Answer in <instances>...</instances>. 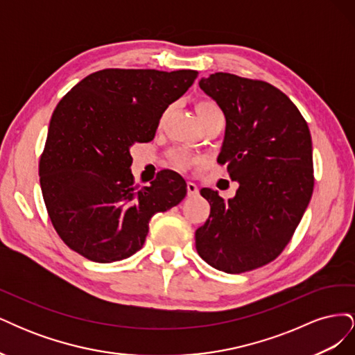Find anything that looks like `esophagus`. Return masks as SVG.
<instances>
[{
	"label": "esophagus",
	"mask_w": 355,
	"mask_h": 355,
	"mask_svg": "<svg viewBox=\"0 0 355 355\" xmlns=\"http://www.w3.org/2000/svg\"><path fill=\"white\" fill-rule=\"evenodd\" d=\"M187 191H188V197H194L198 194V187L194 184V182H188Z\"/></svg>",
	"instance_id": "esophagus-1"
}]
</instances>
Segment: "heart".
I'll use <instances>...</instances> for the list:
<instances>
[{
	"label": "heart",
	"instance_id": "b5f03b06",
	"mask_svg": "<svg viewBox=\"0 0 355 355\" xmlns=\"http://www.w3.org/2000/svg\"><path fill=\"white\" fill-rule=\"evenodd\" d=\"M197 112H198V116L202 118L213 112H220V110L219 106L211 101H201L197 103ZM168 163L178 170H187L188 167L197 163V158L189 151H187L185 148H173L168 153Z\"/></svg>",
	"mask_w": 355,
	"mask_h": 355
}]
</instances>
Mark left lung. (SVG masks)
I'll list each match as a JSON object with an SVG mask.
<instances>
[{
	"instance_id": "1",
	"label": "left lung",
	"mask_w": 355,
	"mask_h": 355,
	"mask_svg": "<svg viewBox=\"0 0 355 355\" xmlns=\"http://www.w3.org/2000/svg\"><path fill=\"white\" fill-rule=\"evenodd\" d=\"M200 87L227 118L218 163L240 187L231 200L200 191L210 214L196 247L216 270L241 274L272 262L292 240L314 189L313 142L296 105L270 83L214 72Z\"/></svg>"
}]
</instances>
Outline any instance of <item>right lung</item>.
<instances>
[{"instance_id": "1", "label": "right lung", "mask_w": 355, "mask_h": 355, "mask_svg": "<svg viewBox=\"0 0 355 355\" xmlns=\"http://www.w3.org/2000/svg\"><path fill=\"white\" fill-rule=\"evenodd\" d=\"M197 71L110 68L63 96L40 157V185L62 241L85 259L110 263L142 249L149 219L187 196L176 171L161 170L137 189L130 148L153 141L159 118Z\"/></svg>"}]
</instances>
